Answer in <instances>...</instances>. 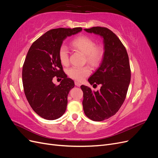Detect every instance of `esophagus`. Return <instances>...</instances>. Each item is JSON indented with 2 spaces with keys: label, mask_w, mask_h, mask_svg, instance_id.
<instances>
[{
  "label": "esophagus",
  "mask_w": 158,
  "mask_h": 158,
  "mask_svg": "<svg viewBox=\"0 0 158 158\" xmlns=\"http://www.w3.org/2000/svg\"><path fill=\"white\" fill-rule=\"evenodd\" d=\"M74 84H75V85H76V86H78V87H80V85H81V83H80V82H77V81H75Z\"/></svg>",
  "instance_id": "1"
}]
</instances>
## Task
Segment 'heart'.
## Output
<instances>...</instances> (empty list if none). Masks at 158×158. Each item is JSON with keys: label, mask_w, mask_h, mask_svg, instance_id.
<instances>
[{"label": "heart", "mask_w": 158, "mask_h": 158, "mask_svg": "<svg viewBox=\"0 0 158 158\" xmlns=\"http://www.w3.org/2000/svg\"><path fill=\"white\" fill-rule=\"evenodd\" d=\"M71 45L76 50L85 55V61L92 66H98L101 63L104 56V50L102 47L95 45L94 41L87 35H79L72 41ZM59 60L62 64L67 65L69 62V51L64 46H61L58 52ZM69 77L77 81H82L91 73L88 66L83 67L70 68L67 71Z\"/></svg>", "instance_id": "1"}]
</instances>
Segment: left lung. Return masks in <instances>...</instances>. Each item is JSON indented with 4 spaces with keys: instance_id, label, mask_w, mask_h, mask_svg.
<instances>
[{
    "instance_id": "obj_1",
    "label": "left lung",
    "mask_w": 158,
    "mask_h": 158,
    "mask_svg": "<svg viewBox=\"0 0 158 158\" xmlns=\"http://www.w3.org/2000/svg\"><path fill=\"white\" fill-rule=\"evenodd\" d=\"M84 30L103 38L102 63L88 79L91 85L101 84V88L93 92L85 85L80 86L85 114L92 121H102L115 114L126 98L131 76L128 56L121 40L108 28L98 26Z\"/></svg>"
}]
</instances>
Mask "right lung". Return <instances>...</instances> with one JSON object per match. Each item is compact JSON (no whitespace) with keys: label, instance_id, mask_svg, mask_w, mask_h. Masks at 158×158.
<instances>
[{"label":"right lung","instance_id":"right-lung-1","mask_svg":"<svg viewBox=\"0 0 158 158\" xmlns=\"http://www.w3.org/2000/svg\"><path fill=\"white\" fill-rule=\"evenodd\" d=\"M82 30V27L51 30L33 42L27 53L22 68L23 90L32 109L47 120H55L64 113L68 94L74 86V81L63 71L59 49L65 38ZM54 77L62 79L59 85L52 82Z\"/></svg>","mask_w":158,"mask_h":158}]
</instances>
